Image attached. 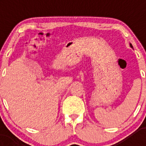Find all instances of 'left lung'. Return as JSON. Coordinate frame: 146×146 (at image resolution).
Instances as JSON below:
<instances>
[{
	"label": "left lung",
	"mask_w": 146,
	"mask_h": 146,
	"mask_svg": "<svg viewBox=\"0 0 146 146\" xmlns=\"http://www.w3.org/2000/svg\"><path fill=\"white\" fill-rule=\"evenodd\" d=\"M130 46H131V47H132V45H131V44H130Z\"/></svg>",
	"instance_id": "obj_1"
}]
</instances>
